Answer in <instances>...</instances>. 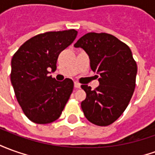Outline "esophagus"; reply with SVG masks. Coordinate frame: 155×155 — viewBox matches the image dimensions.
I'll use <instances>...</instances> for the list:
<instances>
[{"label": "esophagus", "instance_id": "obj_1", "mask_svg": "<svg viewBox=\"0 0 155 155\" xmlns=\"http://www.w3.org/2000/svg\"><path fill=\"white\" fill-rule=\"evenodd\" d=\"M74 87L76 88H81V84L79 83H78V82H74Z\"/></svg>", "mask_w": 155, "mask_h": 155}]
</instances>
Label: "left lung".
Returning <instances> with one entry per match:
<instances>
[{"label": "left lung", "instance_id": "1", "mask_svg": "<svg viewBox=\"0 0 155 155\" xmlns=\"http://www.w3.org/2000/svg\"><path fill=\"white\" fill-rule=\"evenodd\" d=\"M74 46L81 47L90 59V67L99 76V87L81 88L86 99L81 103L85 117L91 123L106 127L125 111L136 86L137 67L127 45L106 33H88Z\"/></svg>", "mask_w": 155, "mask_h": 155}]
</instances>
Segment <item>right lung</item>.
I'll list each match as a JSON object with an SVG mask.
<instances>
[{
  "instance_id": "1",
  "label": "right lung",
  "mask_w": 155,
  "mask_h": 155,
  "mask_svg": "<svg viewBox=\"0 0 155 155\" xmlns=\"http://www.w3.org/2000/svg\"><path fill=\"white\" fill-rule=\"evenodd\" d=\"M78 35L75 29L46 32L22 44L12 59L11 82L25 116L37 124L57 120L73 90V82H58L50 71L56 70L59 54Z\"/></svg>"
}]
</instances>
